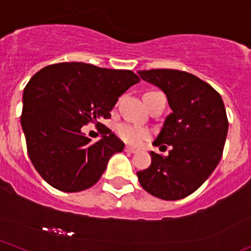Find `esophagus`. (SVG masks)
<instances>
[{
	"label": "esophagus",
	"mask_w": 251,
	"mask_h": 251,
	"mask_svg": "<svg viewBox=\"0 0 251 251\" xmlns=\"http://www.w3.org/2000/svg\"><path fill=\"white\" fill-rule=\"evenodd\" d=\"M125 151H126V152H130V154H134V152H137V150L134 149V148H132V147L126 146V147H125Z\"/></svg>",
	"instance_id": "1"
}]
</instances>
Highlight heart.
Masks as SVG:
<instances>
[{
  "instance_id": "obj_1",
  "label": "heart",
  "mask_w": 251,
  "mask_h": 251,
  "mask_svg": "<svg viewBox=\"0 0 251 251\" xmlns=\"http://www.w3.org/2000/svg\"><path fill=\"white\" fill-rule=\"evenodd\" d=\"M117 133L121 139L134 146L141 144L149 137V131L147 128L130 125V124H120L117 127Z\"/></svg>"
}]
</instances>
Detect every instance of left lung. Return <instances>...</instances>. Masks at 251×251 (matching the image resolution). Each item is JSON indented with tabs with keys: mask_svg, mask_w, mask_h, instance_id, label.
<instances>
[{
	"mask_svg": "<svg viewBox=\"0 0 251 251\" xmlns=\"http://www.w3.org/2000/svg\"><path fill=\"white\" fill-rule=\"evenodd\" d=\"M138 75L165 92L172 113L152 143L171 146L168 155L150 151L151 165L137 176L152 196L184 199L207 180L221 159L228 130L223 99L209 84L183 71H138Z\"/></svg>",
	"mask_w": 251,
	"mask_h": 251,
	"instance_id": "obj_1",
	"label": "left lung"
}]
</instances>
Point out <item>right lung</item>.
Masks as SVG:
<instances>
[{
	"label": "right lung",
	"instance_id": "right-lung-1",
	"mask_svg": "<svg viewBox=\"0 0 251 251\" xmlns=\"http://www.w3.org/2000/svg\"><path fill=\"white\" fill-rule=\"evenodd\" d=\"M139 80L132 71L84 62L47 66L30 79L20 121L31 162L49 185L78 192L99 181L125 144L107 127L91 143L81 127L110 118L119 97Z\"/></svg>",
	"mask_w": 251,
	"mask_h": 251
}]
</instances>
